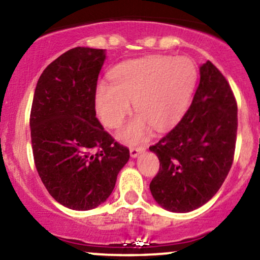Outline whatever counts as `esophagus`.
Masks as SVG:
<instances>
[{
	"label": "esophagus",
	"mask_w": 260,
	"mask_h": 260,
	"mask_svg": "<svg viewBox=\"0 0 260 260\" xmlns=\"http://www.w3.org/2000/svg\"><path fill=\"white\" fill-rule=\"evenodd\" d=\"M144 147H130V156L131 157H138L139 155H140V153L144 151Z\"/></svg>",
	"instance_id": "obj_1"
}]
</instances>
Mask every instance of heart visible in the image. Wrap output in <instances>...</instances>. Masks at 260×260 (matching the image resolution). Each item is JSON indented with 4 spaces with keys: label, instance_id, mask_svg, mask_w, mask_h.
<instances>
[{
    "label": "heart",
    "instance_id": "b5f03b06",
    "mask_svg": "<svg viewBox=\"0 0 260 260\" xmlns=\"http://www.w3.org/2000/svg\"><path fill=\"white\" fill-rule=\"evenodd\" d=\"M197 80L194 63L186 57L149 55L114 68L111 82H100L95 109L100 121L114 129L121 125L134 100L136 115L119 133L127 144H138L153 126L167 130L180 121L188 108Z\"/></svg>",
    "mask_w": 260,
    "mask_h": 260
}]
</instances>
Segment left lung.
<instances>
[{
	"instance_id": "8db88e82",
	"label": "left lung",
	"mask_w": 260,
	"mask_h": 260,
	"mask_svg": "<svg viewBox=\"0 0 260 260\" xmlns=\"http://www.w3.org/2000/svg\"><path fill=\"white\" fill-rule=\"evenodd\" d=\"M200 84L181 121L150 150L160 170L150 183L167 211L191 212L207 203L224 182L236 150L237 102L216 66L200 67Z\"/></svg>"
}]
</instances>
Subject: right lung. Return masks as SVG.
<instances>
[{
  "instance_id": "obj_1",
  "label": "right lung",
  "mask_w": 260,
  "mask_h": 260,
  "mask_svg": "<svg viewBox=\"0 0 260 260\" xmlns=\"http://www.w3.org/2000/svg\"><path fill=\"white\" fill-rule=\"evenodd\" d=\"M105 49L77 47L63 53L38 79L30 109L36 169L57 202L88 211L105 202L129 149L96 119L95 90Z\"/></svg>"
}]
</instances>
